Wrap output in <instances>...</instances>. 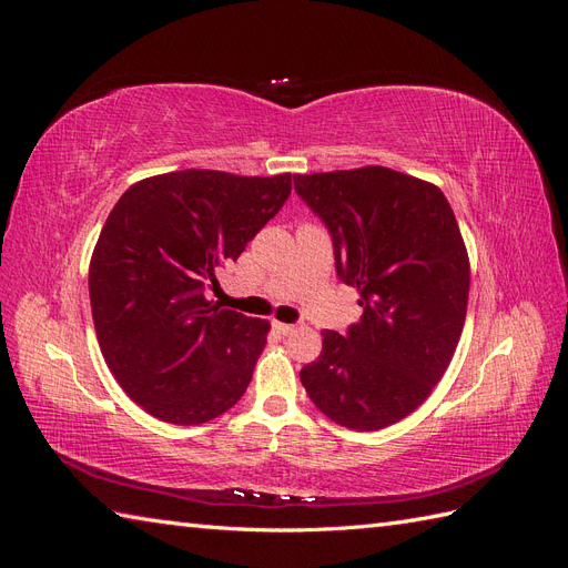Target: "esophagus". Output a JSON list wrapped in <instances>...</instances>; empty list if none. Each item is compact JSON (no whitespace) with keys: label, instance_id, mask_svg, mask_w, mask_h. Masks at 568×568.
<instances>
[{"label":"esophagus","instance_id":"esophagus-1","mask_svg":"<svg viewBox=\"0 0 568 568\" xmlns=\"http://www.w3.org/2000/svg\"><path fill=\"white\" fill-rule=\"evenodd\" d=\"M272 326L274 329H277L280 334H291V332H296V324H286V322H272Z\"/></svg>","mask_w":568,"mask_h":568}]
</instances>
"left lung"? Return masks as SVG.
Returning <instances> with one entry per match:
<instances>
[{
	"instance_id": "left-lung-1",
	"label": "left lung",
	"mask_w": 568,
	"mask_h": 568,
	"mask_svg": "<svg viewBox=\"0 0 568 568\" xmlns=\"http://www.w3.org/2000/svg\"><path fill=\"white\" fill-rule=\"evenodd\" d=\"M294 186L363 307L346 336L322 332L301 382L336 424L376 432L415 412L450 365L467 317V246L440 189L398 170L294 175Z\"/></svg>"
}]
</instances>
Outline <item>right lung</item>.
I'll list each match as a JSON object with an SVG mask.
<instances>
[{
    "instance_id": "add662e5",
    "label": "right lung",
    "mask_w": 568,
    "mask_h": 568,
    "mask_svg": "<svg viewBox=\"0 0 568 568\" xmlns=\"http://www.w3.org/2000/svg\"><path fill=\"white\" fill-rule=\"evenodd\" d=\"M291 175L178 170L118 199L90 263L92 317L111 374L151 417L205 424L246 393L270 322L203 296L280 213Z\"/></svg>"
}]
</instances>
